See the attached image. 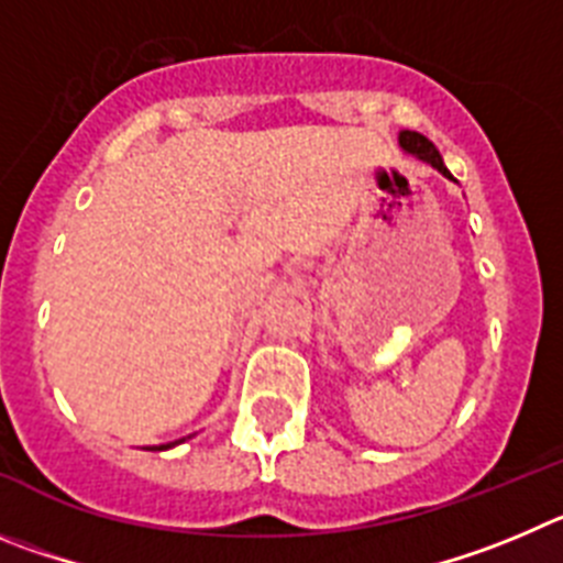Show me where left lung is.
Here are the masks:
<instances>
[{
	"instance_id": "left-lung-1",
	"label": "left lung",
	"mask_w": 563,
	"mask_h": 563,
	"mask_svg": "<svg viewBox=\"0 0 563 563\" xmlns=\"http://www.w3.org/2000/svg\"><path fill=\"white\" fill-rule=\"evenodd\" d=\"M398 143H401V148L407 151V154L429 162V165H432V168H438L445 179H452V174H449V168L443 165V156H440V151L434 148L432 140H427V136L418 134V131H401V134H398Z\"/></svg>"
}]
</instances>
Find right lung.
Instances as JSON below:
<instances>
[{
	"label": "right lung",
	"instance_id": "obj_1",
	"mask_svg": "<svg viewBox=\"0 0 563 563\" xmlns=\"http://www.w3.org/2000/svg\"><path fill=\"white\" fill-rule=\"evenodd\" d=\"M156 449H159V452H162V449H170V443L168 445H156Z\"/></svg>",
	"mask_w": 563,
	"mask_h": 563
}]
</instances>
